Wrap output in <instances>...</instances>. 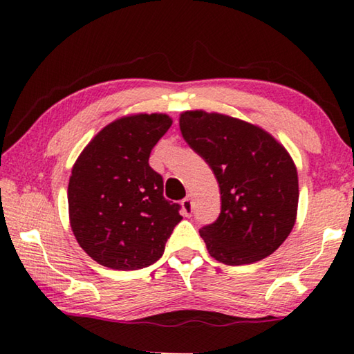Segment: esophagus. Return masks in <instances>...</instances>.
<instances>
[{"label":"esophagus","mask_w":354,"mask_h":354,"mask_svg":"<svg viewBox=\"0 0 354 354\" xmlns=\"http://www.w3.org/2000/svg\"><path fill=\"white\" fill-rule=\"evenodd\" d=\"M181 206H183V214L185 215V217H190L192 215V198L190 196H185V198L181 201Z\"/></svg>","instance_id":"esophagus-1"}]
</instances>
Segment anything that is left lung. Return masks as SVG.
<instances>
[{
  "instance_id": "8db88e82",
  "label": "left lung",
  "mask_w": 354,
  "mask_h": 354,
  "mask_svg": "<svg viewBox=\"0 0 354 354\" xmlns=\"http://www.w3.org/2000/svg\"><path fill=\"white\" fill-rule=\"evenodd\" d=\"M179 129L217 178L221 211L200 236L226 266L270 256L297 220L298 175L290 154L262 128L217 112L185 111Z\"/></svg>"
}]
</instances>
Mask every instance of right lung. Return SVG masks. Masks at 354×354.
I'll use <instances>...</instances> for the list:
<instances>
[{
  "label": "right lung",
  "instance_id": "1",
  "mask_svg": "<svg viewBox=\"0 0 354 354\" xmlns=\"http://www.w3.org/2000/svg\"><path fill=\"white\" fill-rule=\"evenodd\" d=\"M165 113H136L104 127L71 169L68 214L80 247L113 270H139L164 254L183 220L164 198V181L148 164L169 128Z\"/></svg>",
  "mask_w": 354,
  "mask_h": 354
}]
</instances>
